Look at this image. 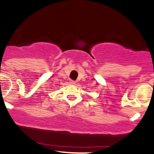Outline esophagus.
<instances>
[{"label": "esophagus", "instance_id": "esophagus-1", "mask_svg": "<svg viewBox=\"0 0 154 154\" xmlns=\"http://www.w3.org/2000/svg\"><path fill=\"white\" fill-rule=\"evenodd\" d=\"M70 83H71V84L74 85V84H75V83H76V82L74 81V80H71V81H70Z\"/></svg>", "mask_w": 154, "mask_h": 154}]
</instances>
